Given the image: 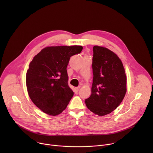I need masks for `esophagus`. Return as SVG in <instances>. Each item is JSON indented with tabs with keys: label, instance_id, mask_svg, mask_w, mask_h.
Returning a JSON list of instances; mask_svg holds the SVG:
<instances>
[{
	"label": "esophagus",
	"instance_id": "34e87169",
	"mask_svg": "<svg viewBox=\"0 0 153 153\" xmlns=\"http://www.w3.org/2000/svg\"><path fill=\"white\" fill-rule=\"evenodd\" d=\"M79 88H80V87H76V88H74V92L76 94H77V93H78L79 90Z\"/></svg>",
	"mask_w": 153,
	"mask_h": 153
}]
</instances>
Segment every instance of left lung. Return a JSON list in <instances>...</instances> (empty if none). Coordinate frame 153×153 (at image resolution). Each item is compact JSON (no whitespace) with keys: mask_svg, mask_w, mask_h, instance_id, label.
Wrapping results in <instances>:
<instances>
[{"mask_svg":"<svg viewBox=\"0 0 153 153\" xmlns=\"http://www.w3.org/2000/svg\"><path fill=\"white\" fill-rule=\"evenodd\" d=\"M92 68L91 94L85 102L95 114L105 116L116 110L125 96V71L114 53L99 46L93 47Z\"/></svg>","mask_w":153,"mask_h":153,"instance_id":"obj_1","label":"left lung"}]
</instances>
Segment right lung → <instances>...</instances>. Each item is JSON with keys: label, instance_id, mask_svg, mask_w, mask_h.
I'll return each instance as SVG.
<instances>
[{"label": "right lung", "instance_id": "add662e5", "mask_svg": "<svg viewBox=\"0 0 153 153\" xmlns=\"http://www.w3.org/2000/svg\"><path fill=\"white\" fill-rule=\"evenodd\" d=\"M82 46L48 47L30 62L26 75L29 96L41 111L57 116L67 108L74 93L68 85L67 67Z\"/></svg>", "mask_w": 153, "mask_h": 153}]
</instances>
